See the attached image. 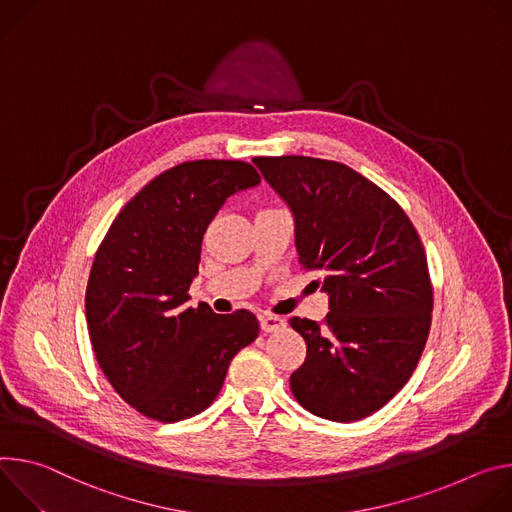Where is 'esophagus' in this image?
<instances>
[{
  "label": "esophagus",
  "mask_w": 512,
  "mask_h": 512,
  "mask_svg": "<svg viewBox=\"0 0 512 512\" xmlns=\"http://www.w3.org/2000/svg\"><path fill=\"white\" fill-rule=\"evenodd\" d=\"M260 327H262V331H266V333L278 331L280 327H285V319L278 317V315H262V317H260Z\"/></svg>",
  "instance_id": "34e87169"
}]
</instances>
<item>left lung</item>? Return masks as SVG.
Returning a JSON list of instances; mask_svg holds the SVG:
<instances>
[{
	"instance_id": "left-lung-1",
	"label": "left lung",
	"mask_w": 512,
	"mask_h": 512,
	"mask_svg": "<svg viewBox=\"0 0 512 512\" xmlns=\"http://www.w3.org/2000/svg\"><path fill=\"white\" fill-rule=\"evenodd\" d=\"M254 162L295 215L301 266L321 272L329 295L321 323L289 319L307 344L291 390L317 417L364 419L407 384L427 342L433 287L421 238L399 203L342 162Z\"/></svg>"
}]
</instances>
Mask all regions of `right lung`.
I'll list each match as a JSON object with an SVG mask.
<instances>
[{
  "mask_svg": "<svg viewBox=\"0 0 512 512\" xmlns=\"http://www.w3.org/2000/svg\"><path fill=\"white\" fill-rule=\"evenodd\" d=\"M260 183L242 160H191L136 193L97 248L85 315L99 368L148 419L205 411L234 356L258 337L254 313L187 307L207 225L227 197Z\"/></svg>",
  "mask_w": 512,
  "mask_h": 512,
  "instance_id": "obj_1",
  "label": "right lung"
}]
</instances>
